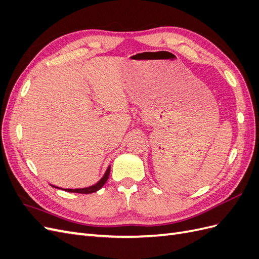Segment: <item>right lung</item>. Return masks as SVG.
Listing matches in <instances>:
<instances>
[{"mask_svg":"<svg viewBox=\"0 0 259 259\" xmlns=\"http://www.w3.org/2000/svg\"><path fill=\"white\" fill-rule=\"evenodd\" d=\"M109 174H110V166L108 167V169H107V171L105 173L104 177L101 178L96 185L91 186L89 188H82V189H64V190L68 191V192H74V193H93V192H96L97 190H99L100 188L106 184V182H107L108 178H109ZM55 188H58V187H55Z\"/></svg>","mask_w":259,"mask_h":259,"instance_id":"right-lung-1","label":"right lung"}]
</instances>
